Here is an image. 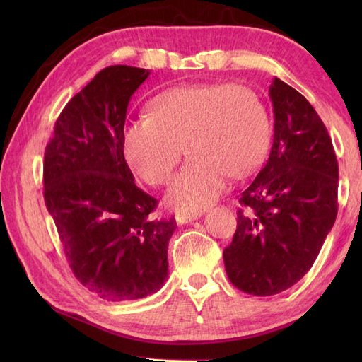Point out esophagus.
<instances>
[{
    "instance_id": "1",
    "label": "esophagus",
    "mask_w": 362,
    "mask_h": 362,
    "mask_svg": "<svg viewBox=\"0 0 362 362\" xmlns=\"http://www.w3.org/2000/svg\"><path fill=\"white\" fill-rule=\"evenodd\" d=\"M204 214L202 210H191V211H179L175 213V221L177 224H187L189 221H194L197 218H201Z\"/></svg>"
}]
</instances>
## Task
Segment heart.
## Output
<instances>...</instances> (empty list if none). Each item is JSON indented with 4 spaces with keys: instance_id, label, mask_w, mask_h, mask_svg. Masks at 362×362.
<instances>
[{
    "instance_id": "b5f03b06",
    "label": "heart",
    "mask_w": 362,
    "mask_h": 362,
    "mask_svg": "<svg viewBox=\"0 0 362 362\" xmlns=\"http://www.w3.org/2000/svg\"><path fill=\"white\" fill-rule=\"evenodd\" d=\"M271 127L255 91L235 83L171 88L153 99L149 117L129 121L122 143L134 171L161 185L182 156L188 161L169 183L166 202L179 210L213 202L228 174L249 173L266 153Z\"/></svg>"
}]
</instances>
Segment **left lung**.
<instances>
[{"label":"left lung","mask_w":362,"mask_h":362,"mask_svg":"<svg viewBox=\"0 0 362 362\" xmlns=\"http://www.w3.org/2000/svg\"><path fill=\"white\" fill-rule=\"evenodd\" d=\"M274 140L264 166L240 196L228 280L252 296H274L310 271L337 214L332 138L314 107L280 79L269 87Z\"/></svg>","instance_id":"8db88e82"}]
</instances>
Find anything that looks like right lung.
Returning <instances> with one entry per match:
<instances>
[{
	"label": "right lung",
	"instance_id": "1",
	"mask_svg": "<svg viewBox=\"0 0 362 362\" xmlns=\"http://www.w3.org/2000/svg\"><path fill=\"white\" fill-rule=\"evenodd\" d=\"M149 70L113 65L65 105L45 149V205L71 271L109 302L143 298L168 276L175 219H153L157 199L134 182L124 132L130 98Z\"/></svg>",
	"mask_w": 362,
	"mask_h": 362
}]
</instances>
